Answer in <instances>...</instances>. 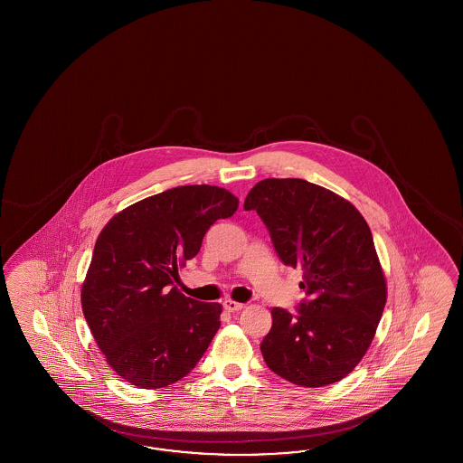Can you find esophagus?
Masks as SVG:
<instances>
[{
    "mask_svg": "<svg viewBox=\"0 0 463 463\" xmlns=\"http://www.w3.org/2000/svg\"><path fill=\"white\" fill-rule=\"evenodd\" d=\"M222 306H224L225 310H229V312H238L242 308V304H239V302H234V300H231V298H227L222 302Z\"/></svg>",
    "mask_w": 463,
    "mask_h": 463,
    "instance_id": "obj_1",
    "label": "esophagus"
}]
</instances>
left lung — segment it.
Listing matches in <instances>:
<instances>
[{"instance_id": "8db88e82", "label": "left lung", "mask_w": 463, "mask_h": 463, "mask_svg": "<svg viewBox=\"0 0 463 463\" xmlns=\"http://www.w3.org/2000/svg\"><path fill=\"white\" fill-rule=\"evenodd\" d=\"M267 225L281 263L302 269L297 314L271 308L268 368L302 387L345 379L375 336L387 285L370 227L348 200L300 178L256 183L244 200Z\"/></svg>"}]
</instances>
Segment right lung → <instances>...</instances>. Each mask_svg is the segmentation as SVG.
Returning a JSON list of instances; mask_svg holds the SVG:
<instances>
[{
  "instance_id": "right-lung-1",
  "label": "right lung",
  "mask_w": 463,
  "mask_h": 463,
  "mask_svg": "<svg viewBox=\"0 0 463 463\" xmlns=\"http://www.w3.org/2000/svg\"><path fill=\"white\" fill-rule=\"evenodd\" d=\"M238 203L224 188L184 184L118 212L99 232L81 307L107 362L128 383L171 385L209 348L222 306L184 297L173 280Z\"/></svg>"
}]
</instances>
